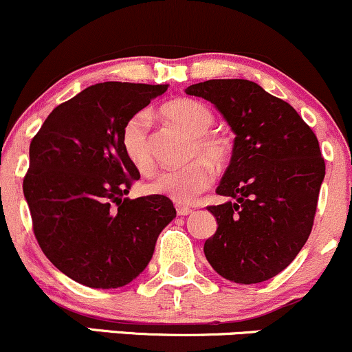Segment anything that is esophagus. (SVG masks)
Segmentation results:
<instances>
[{"label": "esophagus", "mask_w": 352, "mask_h": 352, "mask_svg": "<svg viewBox=\"0 0 352 352\" xmlns=\"http://www.w3.org/2000/svg\"><path fill=\"white\" fill-rule=\"evenodd\" d=\"M175 210H177V214H179V215L192 214V208H188V207H185V206H175Z\"/></svg>", "instance_id": "34e87169"}]
</instances>
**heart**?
I'll list each match as a JSON object with an SVG mask.
<instances>
[{
    "label": "heart",
    "mask_w": 352,
    "mask_h": 352,
    "mask_svg": "<svg viewBox=\"0 0 352 352\" xmlns=\"http://www.w3.org/2000/svg\"><path fill=\"white\" fill-rule=\"evenodd\" d=\"M165 122L179 126L192 137L188 158H195L180 168L160 172L146 184L150 194L164 195L179 204H190L210 187L214 180V167H222L232 155V140L226 132L212 129L214 111L204 102L192 98H179L160 108ZM122 148L130 164L138 172L150 173L155 168L150 122L145 111H138L125 122L122 129Z\"/></svg>",
    "instance_id": "b5f03b06"
}]
</instances>
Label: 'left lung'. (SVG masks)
<instances>
[{"label": "left lung", "mask_w": 352, "mask_h": 352, "mask_svg": "<svg viewBox=\"0 0 352 352\" xmlns=\"http://www.w3.org/2000/svg\"><path fill=\"white\" fill-rule=\"evenodd\" d=\"M217 107L235 133L219 195L217 230L204 245L220 276L264 283L294 261L314 226L326 164L311 126L284 100L249 80H207L185 90Z\"/></svg>", "instance_id": "left-lung-1"}]
</instances>
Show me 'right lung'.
Here are the masks:
<instances>
[{"label": "right lung", "instance_id": "obj_1", "mask_svg": "<svg viewBox=\"0 0 352 352\" xmlns=\"http://www.w3.org/2000/svg\"><path fill=\"white\" fill-rule=\"evenodd\" d=\"M168 85L105 82L58 105L30 144L23 192L46 257L76 283L117 289L153 256L175 217L164 195L123 199L140 172L122 148L125 122Z\"/></svg>", "mask_w": 352, "mask_h": 352}]
</instances>
